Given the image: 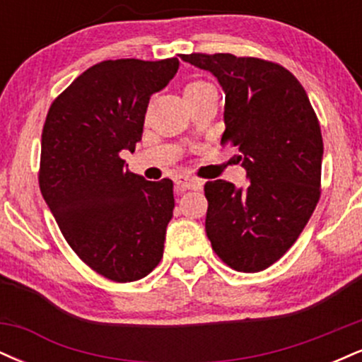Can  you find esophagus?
<instances>
[{
	"label": "esophagus",
	"mask_w": 362,
	"mask_h": 362,
	"mask_svg": "<svg viewBox=\"0 0 362 362\" xmlns=\"http://www.w3.org/2000/svg\"><path fill=\"white\" fill-rule=\"evenodd\" d=\"M175 189L178 192H184V190H201L202 182L194 180V178H189V177H180L175 180Z\"/></svg>",
	"instance_id": "esophagus-1"
}]
</instances>
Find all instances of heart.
Wrapping results in <instances>:
<instances>
[{"instance_id":"b5f03b06","label":"heart","mask_w":362,"mask_h":362,"mask_svg":"<svg viewBox=\"0 0 362 362\" xmlns=\"http://www.w3.org/2000/svg\"><path fill=\"white\" fill-rule=\"evenodd\" d=\"M213 88H214V86L211 85L209 81H206V80H192V81H189L185 85L184 93H185V98H192V97H197V95L204 93V91L213 90Z\"/></svg>"}]
</instances>
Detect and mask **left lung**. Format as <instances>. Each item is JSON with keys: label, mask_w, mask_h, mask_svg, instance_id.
I'll list each match as a JSON object with an SVG mask.
<instances>
[{"label": "left lung", "mask_w": 362, "mask_h": 362, "mask_svg": "<svg viewBox=\"0 0 362 362\" xmlns=\"http://www.w3.org/2000/svg\"><path fill=\"white\" fill-rule=\"evenodd\" d=\"M182 59L211 71L226 93L221 146H236L248 185L206 182V233L238 272L271 267L305 230L322 194L323 139L308 95L277 62L192 52Z\"/></svg>", "instance_id": "1"}]
</instances>
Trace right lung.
I'll return each mask as SVG.
<instances>
[{"label": "right lung", "mask_w": 362, "mask_h": 362, "mask_svg": "<svg viewBox=\"0 0 362 362\" xmlns=\"http://www.w3.org/2000/svg\"><path fill=\"white\" fill-rule=\"evenodd\" d=\"M177 69V57L102 61L57 95L45 117L40 192L73 252L110 281H138L163 257L173 182L131 173L120 151H134L149 97Z\"/></svg>", "instance_id": "obj_1"}]
</instances>
